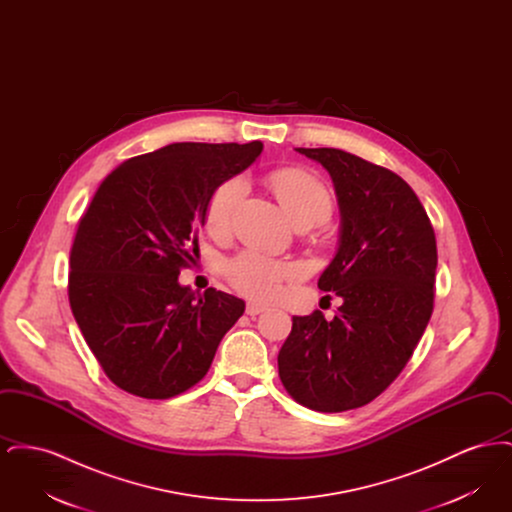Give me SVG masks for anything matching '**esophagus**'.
Listing matches in <instances>:
<instances>
[{"label":"esophagus","instance_id":"obj_1","mask_svg":"<svg viewBox=\"0 0 512 512\" xmlns=\"http://www.w3.org/2000/svg\"><path fill=\"white\" fill-rule=\"evenodd\" d=\"M263 311H267V307L261 305V303H257V301H249L247 307H245V313H247L249 317H257V315H261Z\"/></svg>","mask_w":512,"mask_h":512}]
</instances>
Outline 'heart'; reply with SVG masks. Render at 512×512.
<instances>
[{
  "instance_id": "heart-1",
  "label": "heart",
  "mask_w": 512,
  "mask_h": 512,
  "mask_svg": "<svg viewBox=\"0 0 512 512\" xmlns=\"http://www.w3.org/2000/svg\"><path fill=\"white\" fill-rule=\"evenodd\" d=\"M270 184L293 222L301 219L324 220L332 211V195L328 188L301 169H284L270 174ZM247 194L244 176H232L215 188L205 207V226L211 234L224 236L232 230L234 215ZM228 282L247 297L270 301L286 280L303 274V267L293 261L270 257L257 249H245L232 257L226 267Z\"/></svg>"
}]
</instances>
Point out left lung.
Listing matches in <instances>:
<instances>
[{
	"label": "left lung",
	"mask_w": 512,
	"mask_h": 512,
	"mask_svg": "<svg viewBox=\"0 0 512 512\" xmlns=\"http://www.w3.org/2000/svg\"><path fill=\"white\" fill-rule=\"evenodd\" d=\"M330 172L340 247L318 278L340 313L293 317L278 374L297 403L341 413L376 399L413 357L434 311L438 247L413 188L395 172L334 147H297Z\"/></svg>",
	"instance_id": "left-lung-1"
}]
</instances>
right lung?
<instances>
[{
  "label": "right lung",
  "instance_id": "add662e5",
  "mask_svg": "<svg viewBox=\"0 0 512 512\" xmlns=\"http://www.w3.org/2000/svg\"><path fill=\"white\" fill-rule=\"evenodd\" d=\"M263 151L182 142L124 161L94 194L71 247L74 320L107 378L144 399H169L209 370L245 303L178 284L195 265L215 188Z\"/></svg>",
  "mask_w": 512,
  "mask_h": 512
}]
</instances>
